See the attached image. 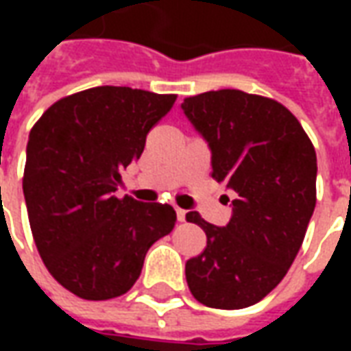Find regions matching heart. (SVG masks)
Returning <instances> with one entry per match:
<instances>
[{
    "mask_svg": "<svg viewBox=\"0 0 351 351\" xmlns=\"http://www.w3.org/2000/svg\"><path fill=\"white\" fill-rule=\"evenodd\" d=\"M197 145H199V143H197Z\"/></svg>",
    "mask_w": 351,
    "mask_h": 351,
    "instance_id": "heart-1",
    "label": "heart"
}]
</instances>
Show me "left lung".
<instances>
[{
    "label": "left lung",
    "mask_w": 351,
    "mask_h": 351,
    "mask_svg": "<svg viewBox=\"0 0 351 351\" xmlns=\"http://www.w3.org/2000/svg\"><path fill=\"white\" fill-rule=\"evenodd\" d=\"M173 107L169 95L101 86L58 101L29 133L22 190L43 263L71 293L107 301L128 293L146 252L175 228L158 193H128L122 169Z\"/></svg>",
    "instance_id": "1"
}]
</instances>
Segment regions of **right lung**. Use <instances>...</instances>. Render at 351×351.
<instances>
[{
  "label": "right lung",
  "mask_w": 351,
  "mask_h": 351,
  "mask_svg": "<svg viewBox=\"0 0 351 351\" xmlns=\"http://www.w3.org/2000/svg\"><path fill=\"white\" fill-rule=\"evenodd\" d=\"M182 110L210 150L213 176L233 191L223 226L195 220L206 248L186 263L191 295L210 308L252 306L293 263L316 206L314 146L276 101L241 90L190 97Z\"/></svg>",
  "instance_id": "add662e5"
}]
</instances>
